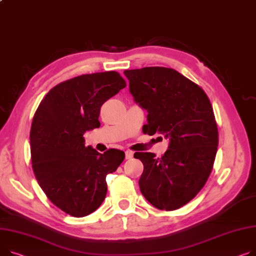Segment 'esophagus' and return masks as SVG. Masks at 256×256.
I'll return each mask as SVG.
<instances>
[{
    "label": "esophagus",
    "mask_w": 256,
    "mask_h": 256,
    "mask_svg": "<svg viewBox=\"0 0 256 256\" xmlns=\"http://www.w3.org/2000/svg\"><path fill=\"white\" fill-rule=\"evenodd\" d=\"M134 156V152L130 150H126V160H130Z\"/></svg>",
    "instance_id": "obj_1"
}]
</instances>
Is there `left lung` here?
Wrapping results in <instances>:
<instances>
[{
    "label": "left lung",
    "mask_w": 256,
    "mask_h": 256,
    "mask_svg": "<svg viewBox=\"0 0 256 256\" xmlns=\"http://www.w3.org/2000/svg\"><path fill=\"white\" fill-rule=\"evenodd\" d=\"M124 74L134 102L148 112L144 132H158L170 141L160 158L151 152L134 153L144 166L140 190L160 210L179 209L202 188L215 160L218 130L210 100L198 84L170 68Z\"/></svg>",
    "instance_id": "obj_1"
}]
</instances>
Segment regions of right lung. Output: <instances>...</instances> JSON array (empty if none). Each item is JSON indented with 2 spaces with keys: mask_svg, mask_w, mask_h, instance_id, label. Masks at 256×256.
<instances>
[{
  "mask_svg": "<svg viewBox=\"0 0 256 256\" xmlns=\"http://www.w3.org/2000/svg\"><path fill=\"white\" fill-rule=\"evenodd\" d=\"M115 71L85 74L58 84L44 96L32 118V166L47 198L74 217L96 211L107 194L106 176L116 171L124 152L100 154L85 146V132L100 128V110L124 88Z\"/></svg>",
  "mask_w": 256,
  "mask_h": 256,
  "instance_id": "1",
  "label": "right lung"
}]
</instances>
